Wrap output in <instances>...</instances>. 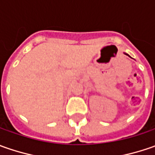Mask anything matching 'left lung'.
Masks as SVG:
<instances>
[{
    "label": "left lung",
    "mask_w": 155,
    "mask_h": 155,
    "mask_svg": "<svg viewBox=\"0 0 155 155\" xmlns=\"http://www.w3.org/2000/svg\"><path fill=\"white\" fill-rule=\"evenodd\" d=\"M125 54H126V55H128V54H127V53H125Z\"/></svg>",
    "instance_id": "1"
}]
</instances>
